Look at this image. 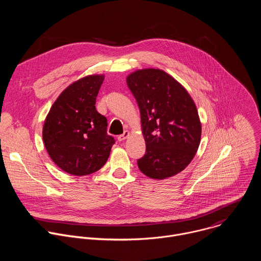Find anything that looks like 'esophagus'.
Returning a JSON list of instances; mask_svg holds the SVG:
<instances>
[{"label": "esophagus", "mask_w": 261, "mask_h": 261, "mask_svg": "<svg viewBox=\"0 0 261 261\" xmlns=\"http://www.w3.org/2000/svg\"><path fill=\"white\" fill-rule=\"evenodd\" d=\"M129 131H124V133L123 134H121V135H119L118 136V140L119 141H124L128 136H129Z\"/></svg>", "instance_id": "esophagus-1"}]
</instances>
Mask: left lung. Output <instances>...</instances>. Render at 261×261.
Masks as SVG:
<instances>
[{
    "label": "left lung",
    "mask_w": 261,
    "mask_h": 261,
    "mask_svg": "<svg viewBox=\"0 0 261 261\" xmlns=\"http://www.w3.org/2000/svg\"><path fill=\"white\" fill-rule=\"evenodd\" d=\"M127 85L140 110L146 147L138 168L155 179L175 175L190 164L200 143L201 123L193 99L160 69L136 70L127 76Z\"/></svg>",
    "instance_id": "left-lung-1"
}]
</instances>
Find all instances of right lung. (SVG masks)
Wrapping results in <instances>:
<instances>
[{
  "mask_svg": "<svg viewBox=\"0 0 261 261\" xmlns=\"http://www.w3.org/2000/svg\"><path fill=\"white\" fill-rule=\"evenodd\" d=\"M103 74L68 86L53 104L43 125V142L51 160L72 175H88L107 161L115 143L107 120L96 110Z\"/></svg>",
  "mask_w": 261,
  "mask_h": 261,
  "instance_id": "obj_1",
  "label": "right lung"
}]
</instances>
